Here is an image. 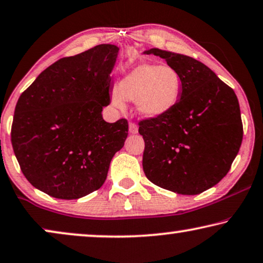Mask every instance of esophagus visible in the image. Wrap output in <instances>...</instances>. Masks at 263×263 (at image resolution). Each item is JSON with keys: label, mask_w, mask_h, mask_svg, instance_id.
<instances>
[{"label": "esophagus", "mask_w": 263, "mask_h": 263, "mask_svg": "<svg viewBox=\"0 0 263 263\" xmlns=\"http://www.w3.org/2000/svg\"><path fill=\"white\" fill-rule=\"evenodd\" d=\"M128 131H130L132 135H136V133H138V126H137L135 123H130L128 124Z\"/></svg>", "instance_id": "1"}]
</instances>
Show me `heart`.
<instances>
[{"mask_svg": "<svg viewBox=\"0 0 263 263\" xmlns=\"http://www.w3.org/2000/svg\"><path fill=\"white\" fill-rule=\"evenodd\" d=\"M182 94V79L170 65L140 63L125 75L112 94V102L123 109L135 101L136 112L145 119H158L175 108Z\"/></svg>", "mask_w": 263, "mask_h": 263, "instance_id": "1", "label": "heart"}]
</instances>
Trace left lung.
I'll return each instance as SVG.
<instances>
[{
  "instance_id": "8db88e82",
  "label": "left lung",
  "mask_w": 263,
  "mask_h": 263,
  "mask_svg": "<svg viewBox=\"0 0 263 263\" xmlns=\"http://www.w3.org/2000/svg\"><path fill=\"white\" fill-rule=\"evenodd\" d=\"M144 53L163 58L182 79L175 108L139 123L145 142L144 173L156 186L174 193L200 194L227 175L241 147L237 96L197 59L156 47Z\"/></svg>"
}]
</instances>
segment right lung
<instances>
[{
    "mask_svg": "<svg viewBox=\"0 0 263 263\" xmlns=\"http://www.w3.org/2000/svg\"><path fill=\"white\" fill-rule=\"evenodd\" d=\"M118 53V46L101 44L59 59L17 100L14 154L29 183L50 197L72 200L99 190L124 146L127 120L102 118Z\"/></svg>",
    "mask_w": 263,
    "mask_h": 263,
    "instance_id": "add662e5",
    "label": "right lung"
}]
</instances>
